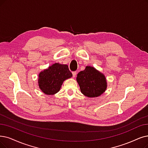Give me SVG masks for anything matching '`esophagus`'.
<instances>
[{
	"instance_id": "esophagus-1",
	"label": "esophagus",
	"mask_w": 148,
	"mask_h": 148,
	"mask_svg": "<svg viewBox=\"0 0 148 148\" xmlns=\"http://www.w3.org/2000/svg\"><path fill=\"white\" fill-rule=\"evenodd\" d=\"M72 74H73V77L75 78L76 76V72H73Z\"/></svg>"
}]
</instances>
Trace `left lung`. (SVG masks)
<instances>
[{"label": "left lung", "instance_id": "8db88e82", "mask_svg": "<svg viewBox=\"0 0 148 148\" xmlns=\"http://www.w3.org/2000/svg\"><path fill=\"white\" fill-rule=\"evenodd\" d=\"M81 93L89 98L101 95L107 88V82L104 74L94 67L86 66L79 72L76 77Z\"/></svg>", "mask_w": 148, "mask_h": 148}]
</instances>
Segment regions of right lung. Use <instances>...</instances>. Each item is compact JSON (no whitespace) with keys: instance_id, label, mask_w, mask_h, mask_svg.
Returning <instances> with one entry per match:
<instances>
[{"instance_id":"right-lung-1","label":"right lung","mask_w":148,"mask_h":148,"mask_svg":"<svg viewBox=\"0 0 148 148\" xmlns=\"http://www.w3.org/2000/svg\"><path fill=\"white\" fill-rule=\"evenodd\" d=\"M72 76L66 64L55 63L39 74L38 85L46 95H54L60 91L63 82Z\"/></svg>"}]
</instances>
